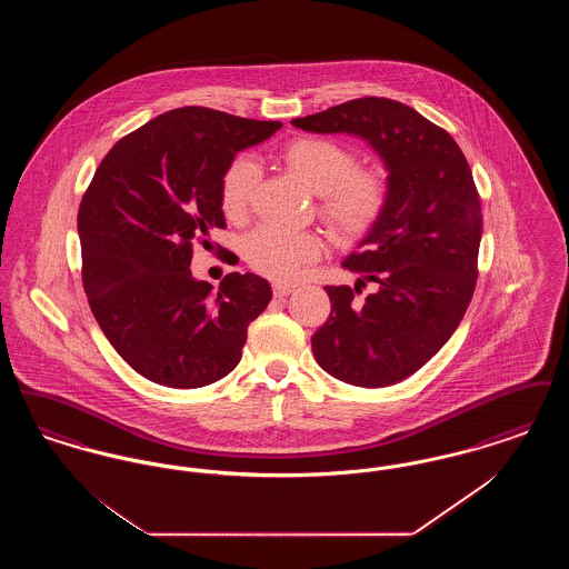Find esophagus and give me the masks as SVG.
I'll list each match as a JSON object with an SVG mask.
<instances>
[{
	"mask_svg": "<svg viewBox=\"0 0 569 569\" xmlns=\"http://www.w3.org/2000/svg\"><path fill=\"white\" fill-rule=\"evenodd\" d=\"M292 292H295V288H292V286H283V283H272V295H274V298L288 297V295H292Z\"/></svg>",
	"mask_w": 569,
	"mask_h": 569,
	"instance_id": "obj_1",
	"label": "esophagus"
}]
</instances>
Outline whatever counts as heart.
Returning <instances> with one entry per match:
<instances>
[{"mask_svg": "<svg viewBox=\"0 0 569 569\" xmlns=\"http://www.w3.org/2000/svg\"><path fill=\"white\" fill-rule=\"evenodd\" d=\"M279 160L302 186L320 193L318 213L337 243L365 239L386 211L388 181L376 168H353L348 147L325 136H297L288 140ZM258 183V166L237 158L219 181V204L232 221L243 219ZM322 243L313 232H290L272 226L253 230L244 241V260L274 281H295L307 264L318 260Z\"/></svg>", "mask_w": 569, "mask_h": 569, "instance_id": "1", "label": "heart"}]
</instances>
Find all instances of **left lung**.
Returning a JSON list of instances; mask_svg holds the SVG:
<instances>
[{"mask_svg":"<svg viewBox=\"0 0 569 569\" xmlns=\"http://www.w3.org/2000/svg\"><path fill=\"white\" fill-rule=\"evenodd\" d=\"M292 126L358 136L388 170L386 211L343 260L378 290L358 302L350 286H326L330 316L311 348L332 378L392 386L443 348L473 297L482 207L471 168L452 136L388 98L350 100Z\"/></svg>","mask_w":569,"mask_h":569,"instance_id":"left-lung-1","label":"left lung"}]
</instances>
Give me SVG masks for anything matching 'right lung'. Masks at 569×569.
Returning <instances> with one entry per match:
<instances>
[{"label":"right lung","mask_w":569,"mask_h":569,"mask_svg":"<svg viewBox=\"0 0 569 569\" xmlns=\"http://www.w3.org/2000/svg\"><path fill=\"white\" fill-rule=\"evenodd\" d=\"M279 128L204 107L168 110L98 166L79 209L82 288L110 346L142 378L200 388L239 365L271 286L230 272L213 295L191 274V244L226 228V166Z\"/></svg>","instance_id":"add662e5"}]
</instances>
